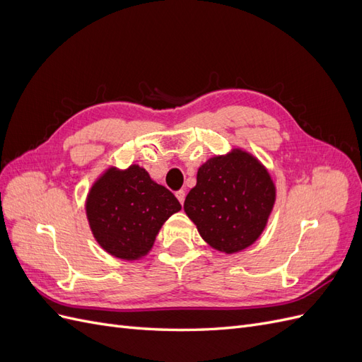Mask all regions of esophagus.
I'll return each instance as SVG.
<instances>
[{
	"label": "esophagus",
	"mask_w": 362,
	"mask_h": 362,
	"mask_svg": "<svg viewBox=\"0 0 362 362\" xmlns=\"http://www.w3.org/2000/svg\"><path fill=\"white\" fill-rule=\"evenodd\" d=\"M175 196H177V199H178L180 204L182 205V204H184V199H185V192H184V190H178L177 193H175Z\"/></svg>",
	"instance_id": "1"
}]
</instances>
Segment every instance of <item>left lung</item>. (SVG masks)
<instances>
[{
	"mask_svg": "<svg viewBox=\"0 0 362 362\" xmlns=\"http://www.w3.org/2000/svg\"><path fill=\"white\" fill-rule=\"evenodd\" d=\"M275 201L267 168L249 151L233 148L201 164L184 211L206 245L231 255L257 242Z\"/></svg>",
	"mask_w": 362,
	"mask_h": 362,
	"instance_id": "obj_1",
	"label": "left lung"
}]
</instances>
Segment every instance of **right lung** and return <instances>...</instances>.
Listing matches in <instances>:
<instances>
[{"mask_svg": "<svg viewBox=\"0 0 362 362\" xmlns=\"http://www.w3.org/2000/svg\"><path fill=\"white\" fill-rule=\"evenodd\" d=\"M84 208L93 238L108 255L139 261L181 204L134 163L127 169L113 164L104 169L87 192Z\"/></svg>", "mask_w": 362, "mask_h": 362, "instance_id": "obj_1", "label": "right lung"}]
</instances>
